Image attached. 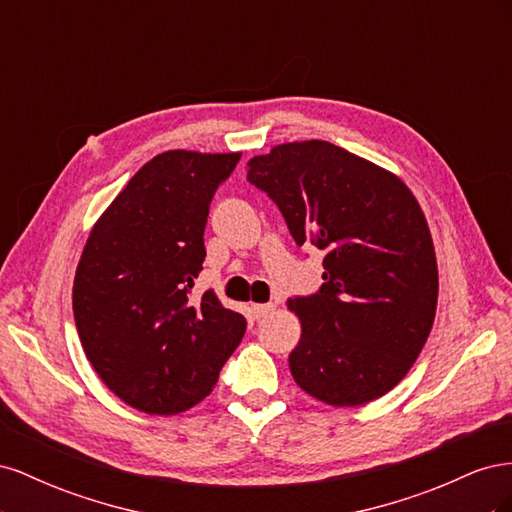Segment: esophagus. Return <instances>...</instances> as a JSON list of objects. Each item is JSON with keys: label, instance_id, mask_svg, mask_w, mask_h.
I'll use <instances>...</instances> for the list:
<instances>
[{"label": "esophagus", "instance_id": "esophagus-1", "mask_svg": "<svg viewBox=\"0 0 512 512\" xmlns=\"http://www.w3.org/2000/svg\"><path fill=\"white\" fill-rule=\"evenodd\" d=\"M273 309H275L273 303H256V305H252V314H254L256 320H260V318L269 316V314L273 312Z\"/></svg>", "mask_w": 512, "mask_h": 512}]
</instances>
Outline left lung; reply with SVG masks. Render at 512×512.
Returning <instances> with one entry per match:
<instances>
[{"instance_id":"1","label":"left lung","mask_w":512,"mask_h":512,"mask_svg":"<svg viewBox=\"0 0 512 512\" xmlns=\"http://www.w3.org/2000/svg\"><path fill=\"white\" fill-rule=\"evenodd\" d=\"M247 181L297 245L324 252L322 286L288 301L303 324L288 356L294 382L331 406L389 393L421 354L438 303L436 252L406 183L327 141L254 156Z\"/></svg>"}]
</instances>
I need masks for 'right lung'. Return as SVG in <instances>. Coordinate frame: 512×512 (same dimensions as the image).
Wrapping results in <instances>:
<instances>
[{
    "label": "right lung",
    "instance_id": "add662e5",
    "mask_svg": "<svg viewBox=\"0 0 512 512\" xmlns=\"http://www.w3.org/2000/svg\"><path fill=\"white\" fill-rule=\"evenodd\" d=\"M241 153L166 151L130 179L91 230L72 307L83 350L119 399L177 414L205 399L247 320L192 288L215 190Z\"/></svg>",
    "mask_w": 512,
    "mask_h": 512
}]
</instances>
